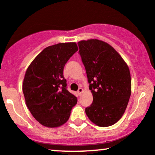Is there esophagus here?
I'll return each mask as SVG.
<instances>
[{
	"mask_svg": "<svg viewBox=\"0 0 155 155\" xmlns=\"http://www.w3.org/2000/svg\"><path fill=\"white\" fill-rule=\"evenodd\" d=\"M83 92V89L80 87V88H79V90H78V91H77V93L79 94V95H80V94H81V92Z\"/></svg>",
	"mask_w": 155,
	"mask_h": 155,
	"instance_id": "34e87169",
	"label": "esophagus"
}]
</instances>
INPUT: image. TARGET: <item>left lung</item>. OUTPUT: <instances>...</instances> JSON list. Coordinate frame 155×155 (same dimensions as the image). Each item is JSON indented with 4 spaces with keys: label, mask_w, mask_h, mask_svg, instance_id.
I'll use <instances>...</instances> for the list:
<instances>
[{
    "label": "left lung",
    "mask_w": 155,
    "mask_h": 155,
    "mask_svg": "<svg viewBox=\"0 0 155 155\" xmlns=\"http://www.w3.org/2000/svg\"><path fill=\"white\" fill-rule=\"evenodd\" d=\"M93 101L85 108L88 118L100 127H108L122 117L131 95L129 68L111 46L90 39L78 42Z\"/></svg>",
    "instance_id": "8db88e82"
}]
</instances>
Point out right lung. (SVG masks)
<instances>
[{"instance_id":"obj_1","label":"right lung","mask_w":155,"mask_h":155,"mask_svg":"<svg viewBox=\"0 0 155 155\" xmlns=\"http://www.w3.org/2000/svg\"><path fill=\"white\" fill-rule=\"evenodd\" d=\"M77 51L74 42L49 46L27 69L22 92L28 109L42 125L56 127L65 124L77 103L63 76L65 63Z\"/></svg>"}]
</instances>
